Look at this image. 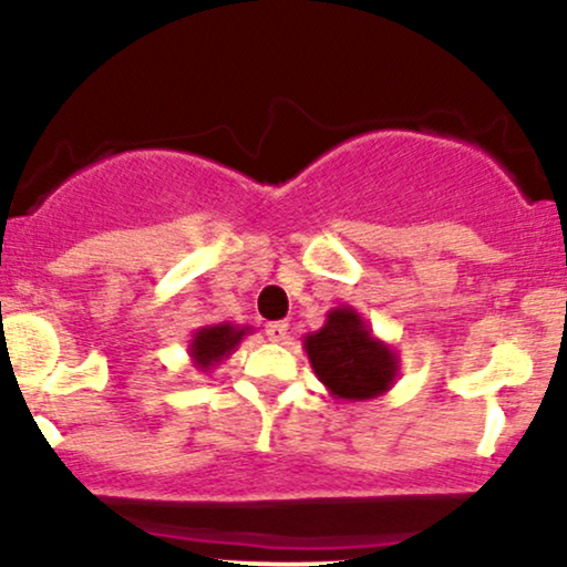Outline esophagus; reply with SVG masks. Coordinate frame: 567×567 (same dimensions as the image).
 I'll use <instances>...</instances> for the list:
<instances>
[{"label": "esophagus", "mask_w": 567, "mask_h": 567, "mask_svg": "<svg viewBox=\"0 0 567 567\" xmlns=\"http://www.w3.org/2000/svg\"><path fill=\"white\" fill-rule=\"evenodd\" d=\"M266 336H269L271 341H285V338H288V322H269L266 324Z\"/></svg>", "instance_id": "obj_1"}]
</instances>
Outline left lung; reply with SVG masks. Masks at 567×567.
<instances>
[{
    "mask_svg": "<svg viewBox=\"0 0 567 567\" xmlns=\"http://www.w3.org/2000/svg\"><path fill=\"white\" fill-rule=\"evenodd\" d=\"M303 349L317 379L336 400H375L400 375L396 351L373 333L354 306L330 309L322 328L303 336Z\"/></svg>",
    "mask_w": 567,
    "mask_h": 567,
    "instance_id": "1",
    "label": "left lung"
}]
</instances>
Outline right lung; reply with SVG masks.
<instances>
[{"label": "right lung", "mask_w": 567, "mask_h": 567, "mask_svg": "<svg viewBox=\"0 0 567 567\" xmlns=\"http://www.w3.org/2000/svg\"><path fill=\"white\" fill-rule=\"evenodd\" d=\"M247 333H252L250 324H205V328L194 330L192 341H188V360L202 373H210L213 368L220 365L243 343Z\"/></svg>", "instance_id": "right-lung-1"}]
</instances>
